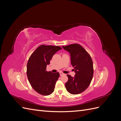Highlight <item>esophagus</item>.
<instances>
[{
	"label": "esophagus",
	"instance_id": "esophagus-1",
	"mask_svg": "<svg viewBox=\"0 0 121 121\" xmlns=\"http://www.w3.org/2000/svg\"><path fill=\"white\" fill-rule=\"evenodd\" d=\"M60 76H61L65 75V74H64V73H62V72H60Z\"/></svg>",
	"mask_w": 121,
	"mask_h": 121
}]
</instances>
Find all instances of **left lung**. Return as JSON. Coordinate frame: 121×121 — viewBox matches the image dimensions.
<instances>
[{"mask_svg": "<svg viewBox=\"0 0 121 121\" xmlns=\"http://www.w3.org/2000/svg\"><path fill=\"white\" fill-rule=\"evenodd\" d=\"M62 47L70 53L71 64L76 73L74 77L67 75L68 81L65 84V88L71 94L81 93L88 87L93 78L92 58L85 49L78 44Z\"/></svg>", "mask_w": 121, "mask_h": 121, "instance_id": "8db88e82", "label": "left lung"}]
</instances>
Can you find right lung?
Listing matches in <instances>:
<instances>
[{
    "instance_id": "obj_1",
    "label": "right lung",
    "mask_w": 121,
    "mask_h": 121,
    "mask_svg": "<svg viewBox=\"0 0 121 121\" xmlns=\"http://www.w3.org/2000/svg\"><path fill=\"white\" fill-rule=\"evenodd\" d=\"M62 48L58 46L41 45L37 47L29 58L27 75L32 87L43 95H48L54 90L60 77L58 72H47L46 66L53 55Z\"/></svg>"
}]
</instances>
